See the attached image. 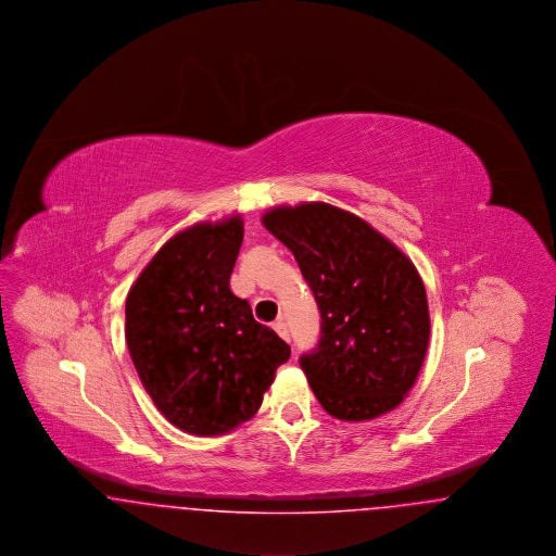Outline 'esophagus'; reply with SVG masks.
<instances>
[{
    "label": "esophagus",
    "instance_id": "34e87169",
    "mask_svg": "<svg viewBox=\"0 0 556 556\" xmlns=\"http://www.w3.org/2000/svg\"><path fill=\"white\" fill-rule=\"evenodd\" d=\"M273 329L279 333V338H281V340L290 342V329H288V323H286L283 318H279V320L273 325Z\"/></svg>",
    "mask_w": 556,
    "mask_h": 556
}]
</instances>
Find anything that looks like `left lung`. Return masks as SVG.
I'll return each mask as SVG.
<instances>
[{
  "mask_svg": "<svg viewBox=\"0 0 556 556\" xmlns=\"http://www.w3.org/2000/svg\"><path fill=\"white\" fill-rule=\"evenodd\" d=\"M266 229L295 256L320 313L300 367L320 406L342 421L394 410L429 344V308L410 258L367 220L325 202L277 206Z\"/></svg>",
  "mask_w": 556,
  "mask_h": 556,
  "instance_id": "1",
  "label": "left lung"
}]
</instances>
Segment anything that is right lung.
<instances>
[{
    "label": "right lung",
    "instance_id": "right-lung-1",
    "mask_svg": "<svg viewBox=\"0 0 556 556\" xmlns=\"http://www.w3.org/2000/svg\"><path fill=\"white\" fill-rule=\"evenodd\" d=\"M241 239L239 214L198 223L160 248L127 295L135 370L164 419L193 435L252 419L291 354L229 288Z\"/></svg>",
    "mask_w": 556,
    "mask_h": 556
}]
</instances>
